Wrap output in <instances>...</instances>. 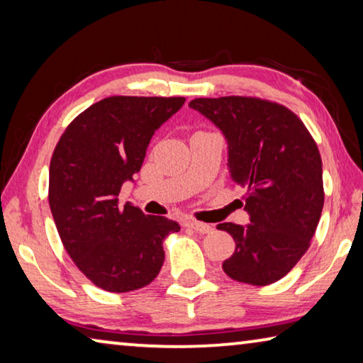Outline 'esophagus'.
<instances>
[{
    "mask_svg": "<svg viewBox=\"0 0 363 363\" xmlns=\"http://www.w3.org/2000/svg\"><path fill=\"white\" fill-rule=\"evenodd\" d=\"M187 225L190 227V229H194L195 232H199V233H210V232H213V227L210 224L199 223V220H189Z\"/></svg>",
    "mask_w": 363,
    "mask_h": 363,
    "instance_id": "34e87169",
    "label": "esophagus"
}]
</instances>
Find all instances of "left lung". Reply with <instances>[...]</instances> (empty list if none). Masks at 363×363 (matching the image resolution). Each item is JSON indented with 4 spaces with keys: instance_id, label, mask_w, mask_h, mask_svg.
Instances as JSON below:
<instances>
[{
    "instance_id": "1",
    "label": "left lung",
    "mask_w": 363,
    "mask_h": 363,
    "mask_svg": "<svg viewBox=\"0 0 363 363\" xmlns=\"http://www.w3.org/2000/svg\"><path fill=\"white\" fill-rule=\"evenodd\" d=\"M189 106L224 133L232 179L247 189L251 223L218 224L235 240L224 272L242 284H274L304 256L320 220L325 192L315 140L296 113L261 97H199Z\"/></svg>"
}]
</instances>
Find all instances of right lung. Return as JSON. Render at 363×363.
Here are the masks:
<instances>
[{"label":"right lung","instance_id":"right-lung-1","mask_svg":"<svg viewBox=\"0 0 363 363\" xmlns=\"http://www.w3.org/2000/svg\"><path fill=\"white\" fill-rule=\"evenodd\" d=\"M186 97L112 96L93 104L60 136L49 164V206L64 248L96 286L126 293L149 285L176 220L120 205L150 139Z\"/></svg>","mask_w":363,"mask_h":363}]
</instances>
